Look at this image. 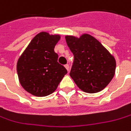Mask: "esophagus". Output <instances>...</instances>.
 <instances>
[{
    "label": "esophagus",
    "instance_id": "obj_1",
    "mask_svg": "<svg viewBox=\"0 0 131 131\" xmlns=\"http://www.w3.org/2000/svg\"><path fill=\"white\" fill-rule=\"evenodd\" d=\"M65 68L66 69V70H67V71H68V72H69V66L68 65V64H66V65L65 66Z\"/></svg>",
    "mask_w": 131,
    "mask_h": 131
}]
</instances>
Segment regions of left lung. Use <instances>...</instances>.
<instances>
[{
	"mask_svg": "<svg viewBox=\"0 0 131 131\" xmlns=\"http://www.w3.org/2000/svg\"><path fill=\"white\" fill-rule=\"evenodd\" d=\"M66 40L74 54L70 76L82 91H101L113 79L116 60L95 37L83 34L80 37L66 35Z\"/></svg>",
	"mask_w": 131,
	"mask_h": 131,
	"instance_id": "left-lung-1",
	"label": "left lung"
}]
</instances>
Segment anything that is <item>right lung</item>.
<instances>
[{
	"label": "right lung",
	"mask_w": 131,
	"mask_h": 131,
	"mask_svg": "<svg viewBox=\"0 0 131 131\" xmlns=\"http://www.w3.org/2000/svg\"><path fill=\"white\" fill-rule=\"evenodd\" d=\"M60 35L46 31L37 34L20 56L17 62L19 82L25 91L36 96L52 94L65 74L66 68L57 62L54 52Z\"/></svg>",
	"instance_id": "obj_1"
}]
</instances>
